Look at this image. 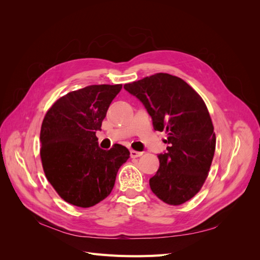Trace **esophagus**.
Instances as JSON below:
<instances>
[{"mask_svg":"<svg viewBox=\"0 0 260 260\" xmlns=\"http://www.w3.org/2000/svg\"><path fill=\"white\" fill-rule=\"evenodd\" d=\"M142 155H143L142 152H138V151H135V149H131L130 151V156L132 157V158H137V157H140Z\"/></svg>","mask_w":260,"mask_h":260,"instance_id":"1","label":"esophagus"}]
</instances>
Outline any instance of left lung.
Segmentation results:
<instances>
[{
    "label": "left lung",
    "instance_id": "left-lung-1",
    "mask_svg": "<svg viewBox=\"0 0 260 260\" xmlns=\"http://www.w3.org/2000/svg\"><path fill=\"white\" fill-rule=\"evenodd\" d=\"M139 99L157 131H166L167 151L149 179L153 193L169 205H181L199 193L208 176L216 136L206 104L179 77L155 74L123 85Z\"/></svg>",
    "mask_w": 260,
    "mask_h": 260
}]
</instances>
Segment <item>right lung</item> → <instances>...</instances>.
<instances>
[{
	"mask_svg": "<svg viewBox=\"0 0 260 260\" xmlns=\"http://www.w3.org/2000/svg\"><path fill=\"white\" fill-rule=\"evenodd\" d=\"M121 84H94L67 93L45 114L41 125V160L46 179L65 202L88 208L111 194L118 169L128 160L127 147L105 151L101 130Z\"/></svg>",
	"mask_w": 260,
	"mask_h": 260,
	"instance_id": "add662e5",
	"label": "right lung"
}]
</instances>
